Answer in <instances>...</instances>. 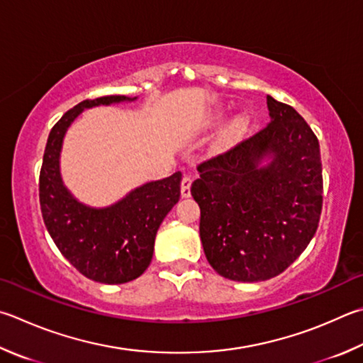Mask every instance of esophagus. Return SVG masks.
Masks as SVG:
<instances>
[{"instance_id": "obj_1", "label": "esophagus", "mask_w": 363, "mask_h": 363, "mask_svg": "<svg viewBox=\"0 0 363 363\" xmlns=\"http://www.w3.org/2000/svg\"><path fill=\"white\" fill-rule=\"evenodd\" d=\"M190 186H192V177L184 176L181 181V195L184 199H189L190 196Z\"/></svg>"}]
</instances>
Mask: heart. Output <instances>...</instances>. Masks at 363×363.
Returning <instances> with one entry per match:
<instances>
[{"label":"heart","instance_id":"b5f03b06","mask_svg":"<svg viewBox=\"0 0 363 363\" xmlns=\"http://www.w3.org/2000/svg\"><path fill=\"white\" fill-rule=\"evenodd\" d=\"M245 125H246V122L241 116H236L233 118H230V121H227L220 127L217 140H219L220 144L230 143L232 140H235V138L238 136L242 130H245Z\"/></svg>","mask_w":363,"mask_h":363}]
</instances>
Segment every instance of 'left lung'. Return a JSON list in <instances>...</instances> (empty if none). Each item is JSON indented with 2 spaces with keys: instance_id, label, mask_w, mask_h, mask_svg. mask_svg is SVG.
Returning a JSON list of instances; mask_svg holds the SVG:
<instances>
[{
  "instance_id": "obj_1",
  "label": "left lung",
  "mask_w": 363,
  "mask_h": 363,
  "mask_svg": "<svg viewBox=\"0 0 363 363\" xmlns=\"http://www.w3.org/2000/svg\"><path fill=\"white\" fill-rule=\"evenodd\" d=\"M269 122L227 154L199 167L204 255L238 282L274 278L306 249L319 225V141L292 106L267 96Z\"/></svg>"
}]
</instances>
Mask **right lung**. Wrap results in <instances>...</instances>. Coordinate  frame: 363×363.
Here are the masks:
<instances>
[{
  "label": "right lung",
  "instance_id": "obj_1",
  "mask_svg": "<svg viewBox=\"0 0 363 363\" xmlns=\"http://www.w3.org/2000/svg\"><path fill=\"white\" fill-rule=\"evenodd\" d=\"M131 101L136 96H101L69 109L50 130L39 174L43 219L55 246L85 278L103 284H123L146 272L157 230L181 196V171L135 187L103 208L79 201L65 186L60 157L71 123L84 109Z\"/></svg>",
  "mask_w": 363,
  "mask_h": 363
}]
</instances>
